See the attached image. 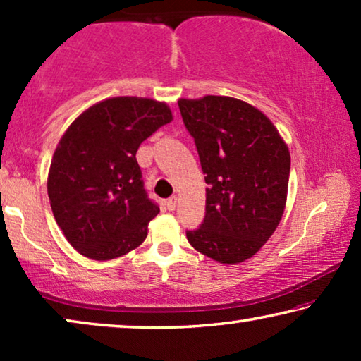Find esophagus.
<instances>
[{
    "label": "esophagus",
    "mask_w": 361,
    "mask_h": 361,
    "mask_svg": "<svg viewBox=\"0 0 361 361\" xmlns=\"http://www.w3.org/2000/svg\"><path fill=\"white\" fill-rule=\"evenodd\" d=\"M176 205H177V197H176V195H172V197H169V199L166 200L167 210H174Z\"/></svg>",
    "instance_id": "34e87169"
}]
</instances>
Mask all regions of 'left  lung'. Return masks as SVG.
Instances as JSON below:
<instances>
[{"label":"left lung","mask_w":361,"mask_h":361,"mask_svg":"<svg viewBox=\"0 0 361 361\" xmlns=\"http://www.w3.org/2000/svg\"><path fill=\"white\" fill-rule=\"evenodd\" d=\"M179 110L207 182L205 219L187 240L219 263H241L258 253L284 214L288 146L268 116L236 98H180Z\"/></svg>","instance_id":"8db88e82"}]
</instances>
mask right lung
<instances>
[{
    "instance_id": "add662e5",
    "label": "right lung",
    "mask_w": 361,
    "mask_h": 361,
    "mask_svg": "<svg viewBox=\"0 0 361 361\" xmlns=\"http://www.w3.org/2000/svg\"><path fill=\"white\" fill-rule=\"evenodd\" d=\"M172 121L169 106L151 98H108L82 113L54 152L47 194L68 243L90 259L130 253L159 214L145 190L136 151Z\"/></svg>"
}]
</instances>
